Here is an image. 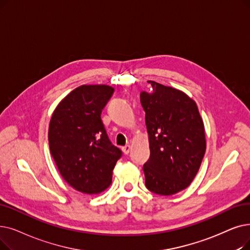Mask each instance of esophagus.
I'll use <instances>...</instances> for the list:
<instances>
[{"instance_id":"34e87169","label":"esophagus","mask_w":250,"mask_h":250,"mask_svg":"<svg viewBox=\"0 0 250 250\" xmlns=\"http://www.w3.org/2000/svg\"><path fill=\"white\" fill-rule=\"evenodd\" d=\"M122 150H123V152H124L125 154H128L129 151H131V146H129V145H125V146H124V147L122 148Z\"/></svg>"}]
</instances>
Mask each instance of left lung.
<instances>
[{"label": "left lung", "mask_w": 250, "mask_h": 250, "mask_svg": "<svg viewBox=\"0 0 250 250\" xmlns=\"http://www.w3.org/2000/svg\"><path fill=\"white\" fill-rule=\"evenodd\" d=\"M142 92L150 157L144 165L145 185L159 195L176 194L194 180L203 159L204 125L193 99L171 86L150 82Z\"/></svg>", "instance_id": "1"}]
</instances>
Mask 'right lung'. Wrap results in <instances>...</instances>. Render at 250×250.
<instances>
[{
	"label": "right lung",
	"mask_w": 250,
	"mask_h": 250,
	"mask_svg": "<svg viewBox=\"0 0 250 250\" xmlns=\"http://www.w3.org/2000/svg\"><path fill=\"white\" fill-rule=\"evenodd\" d=\"M113 92L106 84H83L62 99L51 117V154L65 182L82 193L98 194L109 187L123 154L101 119Z\"/></svg>",
	"instance_id": "right-lung-1"
}]
</instances>
